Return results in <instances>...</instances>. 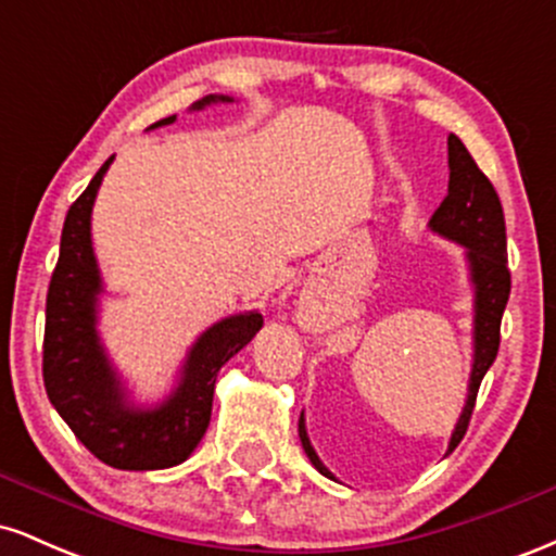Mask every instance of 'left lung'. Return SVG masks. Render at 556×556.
Segmentation results:
<instances>
[{"label":"left lung","mask_w":556,"mask_h":556,"mask_svg":"<svg viewBox=\"0 0 556 556\" xmlns=\"http://www.w3.org/2000/svg\"><path fill=\"white\" fill-rule=\"evenodd\" d=\"M446 151H450V188L442 206L431 216L429 227L431 232L442 235V238L457 242V245L468 248V269L470 282H473V368H470L468 381V400L457 420L455 431H452L446 455L455 452V446L463 442L465 431H468L470 416L476 407V394L481 387L483 376L491 368L500 350V327L504 305L509 300V269H507V232H504V212L500 195H496L494 185L489 177L478 169L473 156L463 146L457 136L446 138ZM300 444H303L305 455L314 463V468L321 476L334 481L331 470L318 460L316 450L311 446L308 431H305V418L300 413L298 420Z\"/></svg>","instance_id":"left-lung-1"}]
</instances>
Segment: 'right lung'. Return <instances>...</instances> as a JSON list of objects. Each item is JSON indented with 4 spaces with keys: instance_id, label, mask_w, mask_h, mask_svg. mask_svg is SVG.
Listing matches in <instances>:
<instances>
[{
    "instance_id": "right-lung-1",
    "label": "right lung",
    "mask_w": 556,
    "mask_h": 556,
    "mask_svg": "<svg viewBox=\"0 0 556 556\" xmlns=\"http://www.w3.org/2000/svg\"><path fill=\"white\" fill-rule=\"evenodd\" d=\"M216 101L232 99L203 96L190 110H203ZM172 123L175 114L159 119L151 130ZM112 159L101 164L65 216L60 261L47 292L43 387L62 420L101 463L119 470H162L188 460L203 439L212 420L216 374L256 337L264 316L248 311L216 321L190 348L180 381L167 400L156 407L130 402L96 331L104 282L93 256L91 212Z\"/></svg>"
}]
</instances>
